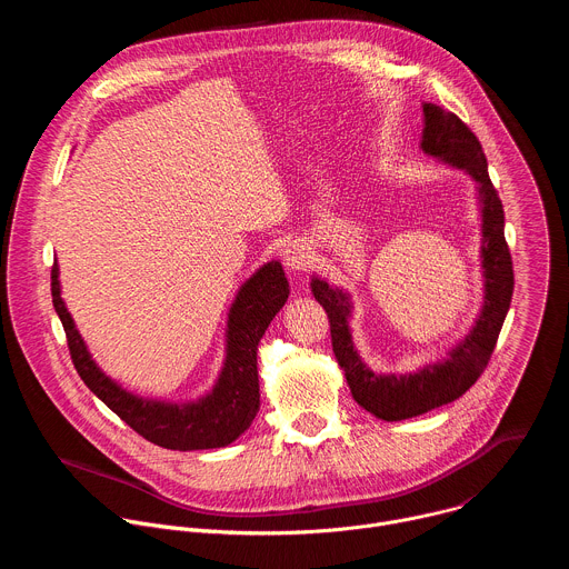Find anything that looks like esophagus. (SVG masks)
I'll list each match as a JSON object with an SVG mask.
<instances>
[{
  "label": "esophagus",
  "instance_id": "esophagus-1",
  "mask_svg": "<svg viewBox=\"0 0 569 569\" xmlns=\"http://www.w3.org/2000/svg\"><path fill=\"white\" fill-rule=\"evenodd\" d=\"M283 259V266L290 270V272H303L306 268H310L312 263V252L308 246H303V242H290V246L283 250L281 254Z\"/></svg>",
  "mask_w": 569,
  "mask_h": 569
}]
</instances>
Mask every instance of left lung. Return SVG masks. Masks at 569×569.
I'll use <instances>...</instances> for the list:
<instances>
[{"mask_svg":"<svg viewBox=\"0 0 569 569\" xmlns=\"http://www.w3.org/2000/svg\"><path fill=\"white\" fill-rule=\"evenodd\" d=\"M421 150L443 164L466 171L477 184L483 306L468 336L457 342L443 360L423 365L412 373H376L353 347L349 292L317 277L310 281L315 299L329 315L333 353L345 369L356 402L382 421L412 419L466 393L491 360L513 295V263L505 240V209L489 178L481 143L457 114L435 103H423Z\"/></svg>","mask_w":569,"mask_h":569,"instance_id":"left-lung-1","label":"left lung"}]
</instances>
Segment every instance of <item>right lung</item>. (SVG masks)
<instances>
[{"mask_svg":"<svg viewBox=\"0 0 569 569\" xmlns=\"http://www.w3.org/2000/svg\"><path fill=\"white\" fill-rule=\"evenodd\" d=\"M58 274V263H53L51 297L67 333L71 362L83 382L137 435L154 446L187 452L224 448L252 426L261 405L257 371L259 342L290 295L279 261L266 263L240 286L227 315L222 371L209 393L189 402L141 398L106 376L92 360L60 297Z\"/></svg>","mask_w":569,"mask_h":569,"instance_id":"obj_1","label":"right lung"}]
</instances>
